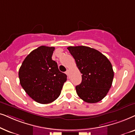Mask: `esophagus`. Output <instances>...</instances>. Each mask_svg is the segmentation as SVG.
<instances>
[{
    "instance_id": "obj_1",
    "label": "esophagus",
    "mask_w": 135,
    "mask_h": 135,
    "mask_svg": "<svg viewBox=\"0 0 135 135\" xmlns=\"http://www.w3.org/2000/svg\"><path fill=\"white\" fill-rule=\"evenodd\" d=\"M65 73L66 74V75H67V76H69V71L67 70H66V71H65Z\"/></svg>"
}]
</instances>
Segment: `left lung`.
<instances>
[{"label": "left lung", "instance_id": "obj_1", "mask_svg": "<svg viewBox=\"0 0 135 135\" xmlns=\"http://www.w3.org/2000/svg\"><path fill=\"white\" fill-rule=\"evenodd\" d=\"M82 73V81L76 86L78 96L88 103H96L108 93L114 73L109 59L99 51L87 46L67 48Z\"/></svg>", "mask_w": 135, "mask_h": 135}]
</instances>
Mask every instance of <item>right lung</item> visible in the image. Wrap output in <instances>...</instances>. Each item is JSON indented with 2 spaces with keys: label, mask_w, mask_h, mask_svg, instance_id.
I'll list each match as a JSON object with an SVG mask.
<instances>
[{
  "label": "right lung",
  "mask_w": 135,
  "mask_h": 135,
  "mask_svg": "<svg viewBox=\"0 0 135 135\" xmlns=\"http://www.w3.org/2000/svg\"><path fill=\"white\" fill-rule=\"evenodd\" d=\"M55 47L41 46L25 59L18 72L21 86L29 96L40 104H49L60 96L66 81L52 59Z\"/></svg>",
  "instance_id": "1"
}]
</instances>
